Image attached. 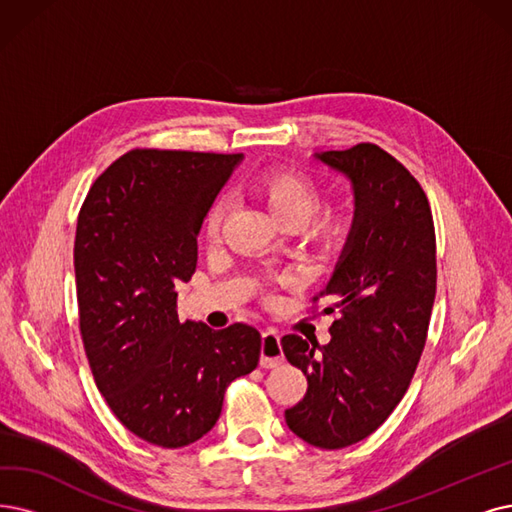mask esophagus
Instances as JSON below:
<instances>
[{
	"instance_id": "obj_1",
	"label": "esophagus",
	"mask_w": 512,
	"mask_h": 512,
	"mask_svg": "<svg viewBox=\"0 0 512 512\" xmlns=\"http://www.w3.org/2000/svg\"><path fill=\"white\" fill-rule=\"evenodd\" d=\"M279 332L269 327L262 332V346H260V365L262 367H277L283 363V351L279 342Z\"/></svg>"
}]
</instances>
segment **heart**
<instances>
[{
    "mask_svg": "<svg viewBox=\"0 0 512 512\" xmlns=\"http://www.w3.org/2000/svg\"><path fill=\"white\" fill-rule=\"evenodd\" d=\"M250 191L271 210L285 229H302L321 210V191L311 178L294 172H271L252 180ZM227 214V201L216 199L203 220V233L216 239ZM346 220L340 216L317 218L309 224V235L323 248H336L346 235Z\"/></svg>",
    "mask_w": 512,
    "mask_h": 512,
    "instance_id": "b5f03b06",
    "label": "heart"
}]
</instances>
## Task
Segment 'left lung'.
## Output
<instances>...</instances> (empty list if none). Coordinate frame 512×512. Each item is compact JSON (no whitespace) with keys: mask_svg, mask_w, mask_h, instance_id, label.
<instances>
[{"mask_svg":"<svg viewBox=\"0 0 512 512\" xmlns=\"http://www.w3.org/2000/svg\"><path fill=\"white\" fill-rule=\"evenodd\" d=\"M315 159L351 180L355 214L319 294L330 300L323 313L336 315L332 340L281 338L309 382L285 422L309 445L342 449L370 437L412 382L437 292V245L420 182L393 155L361 142Z\"/></svg>","mask_w":512,"mask_h":512,"instance_id":"8db88e82","label":"left lung"}]
</instances>
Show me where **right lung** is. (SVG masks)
I'll return each mask as SVG.
<instances>
[{"mask_svg": "<svg viewBox=\"0 0 512 512\" xmlns=\"http://www.w3.org/2000/svg\"><path fill=\"white\" fill-rule=\"evenodd\" d=\"M243 155L134 149L92 185L75 233L79 332L100 395L130 433L176 449L220 418L227 386L256 370L260 334L178 321L176 285Z\"/></svg>", "mask_w": 512, "mask_h": 512, "instance_id": "obj_1", "label": "right lung"}]
</instances>
